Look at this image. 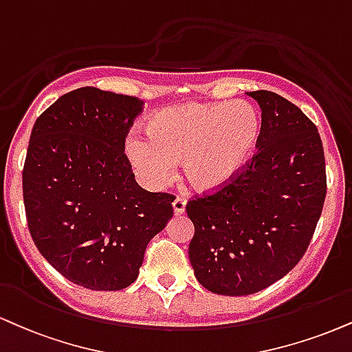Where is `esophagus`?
<instances>
[{
    "label": "esophagus",
    "instance_id": "obj_1",
    "mask_svg": "<svg viewBox=\"0 0 352 352\" xmlns=\"http://www.w3.org/2000/svg\"><path fill=\"white\" fill-rule=\"evenodd\" d=\"M185 206H187V200L184 197H177L173 200V211H175V214H184Z\"/></svg>",
    "mask_w": 352,
    "mask_h": 352
}]
</instances>
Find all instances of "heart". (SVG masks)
I'll use <instances>...</instances> for the list:
<instances>
[{
    "instance_id": "b5f03b06",
    "label": "heart",
    "mask_w": 352,
    "mask_h": 352,
    "mask_svg": "<svg viewBox=\"0 0 352 352\" xmlns=\"http://www.w3.org/2000/svg\"><path fill=\"white\" fill-rule=\"evenodd\" d=\"M261 116L251 103H187L154 113L147 138L128 135L126 157L147 187L159 188L175 173L177 162L195 190L214 192L234 179L256 152Z\"/></svg>"
}]
</instances>
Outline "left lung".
I'll return each instance as SVG.
<instances>
[{
    "mask_svg": "<svg viewBox=\"0 0 352 352\" xmlns=\"http://www.w3.org/2000/svg\"><path fill=\"white\" fill-rule=\"evenodd\" d=\"M262 111L257 154L217 193L187 203L197 280L243 297L280 280L310 244L326 197L318 129L277 93H248Z\"/></svg>",
    "mask_w": 352,
    "mask_h": 352,
    "instance_id": "left-lung-1",
    "label": "left lung"
}]
</instances>
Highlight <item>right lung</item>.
Instances as JSON below:
<instances>
[{"instance_id":"1","label":"right lung","mask_w":352,"mask_h":352,"mask_svg":"<svg viewBox=\"0 0 352 352\" xmlns=\"http://www.w3.org/2000/svg\"><path fill=\"white\" fill-rule=\"evenodd\" d=\"M144 101L83 87L37 118L23 170L29 232L45 261L90 290H122L173 197L134 180L124 141Z\"/></svg>"}]
</instances>
